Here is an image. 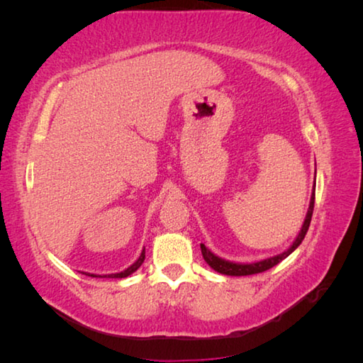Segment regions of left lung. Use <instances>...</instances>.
<instances>
[{
  "label": "left lung",
  "mask_w": 363,
  "mask_h": 363,
  "mask_svg": "<svg viewBox=\"0 0 363 363\" xmlns=\"http://www.w3.org/2000/svg\"><path fill=\"white\" fill-rule=\"evenodd\" d=\"M315 186V182H314ZM314 201H315V189L312 190V195H311V203H309V210H307L306 214V219L303 223V227H301V230L298 233L296 240L291 243V247L288 248L286 251L280 255H275L272 257H267V259H262V261H257V262H250V264H242V262H232V261H225L223 257L216 256L214 253H211L210 250H208L203 243H200V248H201V255H203V259L206 261L208 266L211 269L216 270L219 274H224V275H235V277H240V275H253V274H259L264 272V270H267L270 267L277 266L280 261H284L285 257L290 256L294 250H296L301 242L304 240L307 229H309V224H311V219H312V211H314Z\"/></svg>",
  "instance_id": "8db88e82"
}]
</instances>
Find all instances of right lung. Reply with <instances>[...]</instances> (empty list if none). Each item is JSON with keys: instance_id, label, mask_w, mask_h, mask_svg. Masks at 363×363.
I'll use <instances>...</instances> for the list:
<instances>
[{"instance_id": "1", "label": "right lung", "mask_w": 363, "mask_h": 363, "mask_svg": "<svg viewBox=\"0 0 363 363\" xmlns=\"http://www.w3.org/2000/svg\"><path fill=\"white\" fill-rule=\"evenodd\" d=\"M145 259V248L143 250V253H140V256L138 257V261L131 264L130 267L123 270V272H118V274H108V275H96V274H91V277H108V279H125L128 277V275H131L133 272H136V270L143 266V262ZM89 275V274H88Z\"/></svg>"}]
</instances>
